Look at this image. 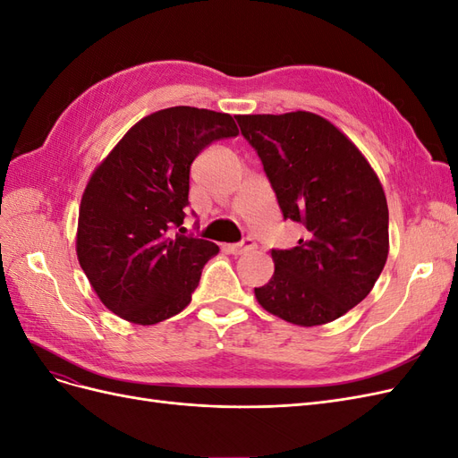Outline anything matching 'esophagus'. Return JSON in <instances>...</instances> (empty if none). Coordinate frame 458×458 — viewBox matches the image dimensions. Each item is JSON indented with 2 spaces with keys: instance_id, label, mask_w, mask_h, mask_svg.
Here are the masks:
<instances>
[{
  "instance_id": "esophagus-1",
  "label": "esophagus",
  "mask_w": 458,
  "mask_h": 458,
  "mask_svg": "<svg viewBox=\"0 0 458 458\" xmlns=\"http://www.w3.org/2000/svg\"><path fill=\"white\" fill-rule=\"evenodd\" d=\"M254 248H256V241L250 239V237L242 239V241L237 242V244H225V250L231 252V254H244V252L254 250Z\"/></svg>"
}]
</instances>
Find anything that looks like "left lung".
<instances>
[{
    "instance_id": "1",
    "label": "left lung",
    "mask_w": 458,
    "mask_h": 458,
    "mask_svg": "<svg viewBox=\"0 0 458 458\" xmlns=\"http://www.w3.org/2000/svg\"><path fill=\"white\" fill-rule=\"evenodd\" d=\"M284 219L303 225L259 306L300 327L335 321L365 300L387 259V202L370 164L338 128L306 110L237 116Z\"/></svg>"
}]
</instances>
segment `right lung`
I'll use <instances>...</instances> for the list:
<instances>
[{
  "label": "right lung",
  "mask_w": 458,
  "mask_h": 458,
  "mask_svg": "<svg viewBox=\"0 0 458 458\" xmlns=\"http://www.w3.org/2000/svg\"><path fill=\"white\" fill-rule=\"evenodd\" d=\"M224 113L172 106L137 122L101 162L80 204L76 252L105 306L137 325L185 310L219 248L174 234L189 206L191 164L214 141L237 137Z\"/></svg>",
  "instance_id": "obj_1"
}]
</instances>
